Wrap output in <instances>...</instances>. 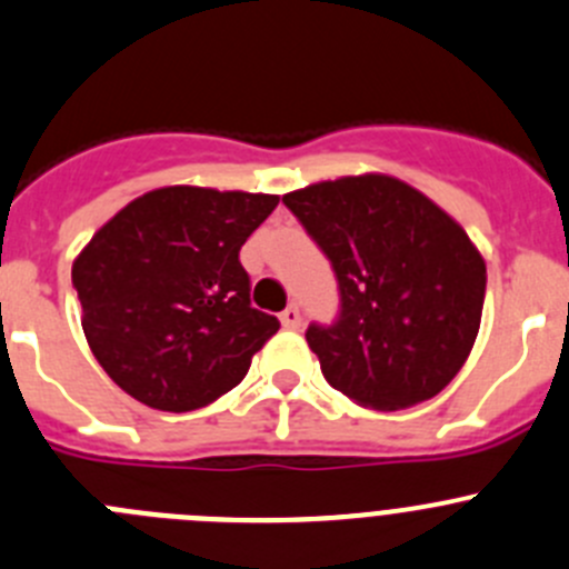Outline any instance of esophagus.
Here are the masks:
<instances>
[{
  "label": "esophagus",
  "instance_id": "esophagus-1",
  "mask_svg": "<svg viewBox=\"0 0 569 569\" xmlns=\"http://www.w3.org/2000/svg\"><path fill=\"white\" fill-rule=\"evenodd\" d=\"M280 322H283V328H289V330H297L302 325V317H300V311H297V306H289L286 308L283 313H280Z\"/></svg>",
  "mask_w": 569,
  "mask_h": 569
}]
</instances>
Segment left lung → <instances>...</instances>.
<instances>
[{
    "label": "left lung",
    "mask_w": 569,
    "mask_h": 569,
    "mask_svg": "<svg viewBox=\"0 0 569 569\" xmlns=\"http://www.w3.org/2000/svg\"><path fill=\"white\" fill-rule=\"evenodd\" d=\"M283 202L339 280V319L306 330L325 380L375 411L437 397L481 328L487 263L465 228L413 186L375 172Z\"/></svg>",
    "instance_id": "left-lung-1"
}]
</instances>
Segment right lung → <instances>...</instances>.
<instances>
[{"instance_id": "1", "label": "right lung", "mask_w": 569, "mask_h": 569, "mask_svg": "<svg viewBox=\"0 0 569 569\" xmlns=\"http://www.w3.org/2000/svg\"><path fill=\"white\" fill-rule=\"evenodd\" d=\"M278 194L167 186L127 202L71 267L82 333L119 389L194 411L244 380L280 322L250 306L239 250Z\"/></svg>"}]
</instances>
